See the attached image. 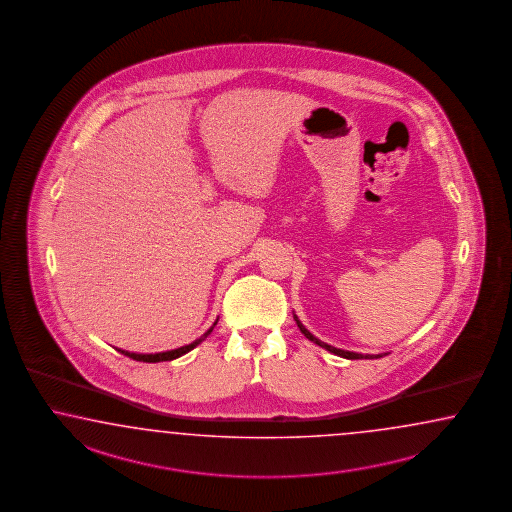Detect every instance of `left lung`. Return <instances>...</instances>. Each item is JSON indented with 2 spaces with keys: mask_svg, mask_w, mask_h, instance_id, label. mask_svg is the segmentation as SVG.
Wrapping results in <instances>:
<instances>
[{
  "mask_svg": "<svg viewBox=\"0 0 512 512\" xmlns=\"http://www.w3.org/2000/svg\"><path fill=\"white\" fill-rule=\"evenodd\" d=\"M294 320H296V324H298L301 333H303L305 337L309 338V340L314 342V344H318L320 348H324L327 349V351H331V353H335L338 357H344V359H379V357H383V355H388V353H381V355H362V353H353V351H346V349L333 348V346H329V344H325L322 340H318V338L314 337L309 329H305V325L301 324L296 314H294Z\"/></svg>",
  "mask_w": 512,
  "mask_h": 512,
  "instance_id": "left-lung-1",
  "label": "left lung"
}]
</instances>
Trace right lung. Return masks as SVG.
Segmentation results:
<instances>
[{"label": "right lung", "mask_w": 512, "mask_h": 512, "mask_svg": "<svg viewBox=\"0 0 512 512\" xmlns=\"http://www.w3.org/2000/svg\"><path fill=\"white\" fill-rule=\"evenodd\" d=\"M218 324V320L212 324L211 329L205 333V335H201L200 338H196L192 344H188V346H181V348L170 349V351H163V353H131V351H125V349H118L122 355H127L129 359H133V361L140 362H163V361H174L177 357H181V355H185L188 353L190 349L196 348L198 344H201L205 338L211 335L212 329H214V325Z\"/></svg>", "instance_id": "right-lung-1"}]
</instances>
